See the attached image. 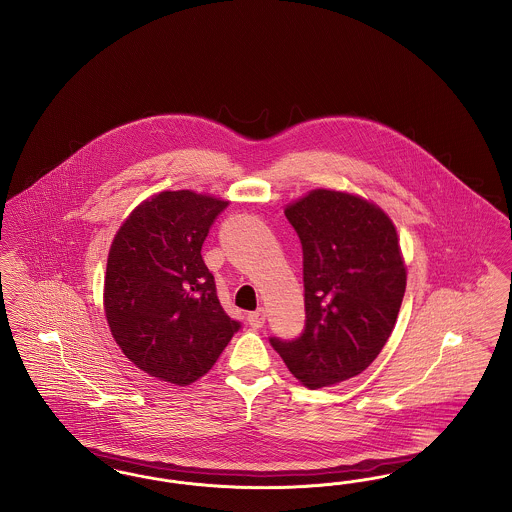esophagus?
I'll use <instances>...</instances> for the list:
<instances>
[{
  "instance_id": "34e87169",
  "label": "esophagus",
  "mask_w": 512,
  "mask_h": 512,
  "mask_svg": "<svg viewBox=\"0 0 512 512\" xmlns=\"http://www.w3.org/2000/svg\"><path fill=\"white\" fill-rule=\"evenodd\" d=\"M247 322H249L251 328H263V324H265V311L257 309V311L249 313L247 315Z\"/></svg>"
}]
</instances>
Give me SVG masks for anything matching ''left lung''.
Segmentation results:
<instances>
[{"instance_id": "left-lung-1", "label": "left lung", "mask_w": 512, "mask_h": 512, "mask_svg": "<svg viewBox=\"0 0 512 512\" xmlns=\"http://www.w3.org/2000/svg\"><path fill=\"white\" fill-rule=\"evenodd\" d=\"M303 249L305 330L270 338L311 390L361 374L390 338L407 272L388 215L357 195L315 190L286 209Z\"/></svg>"}]
</instances>
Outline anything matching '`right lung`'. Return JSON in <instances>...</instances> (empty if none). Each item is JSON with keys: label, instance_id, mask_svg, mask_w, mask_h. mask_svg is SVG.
I'll return each mask as SVG.
<instances>
[{"label": "right lung", "instance_id": "add662e5", "mask_svg": "<svg viewBox=\"0 0 512 512\" xmlns=\"http://www.w3.org/2000/svg\"><path fill=\"white\" fill-rule=\"evenodd\" d=\"M226 205L190 190L161 192L132 211L111 244L103 290L111 334L163 382L188 386L207 374L242 328L224 313L201 257Z\"/></svg>", "mask_w": 512, "mask_h": 512}]
</instances>
